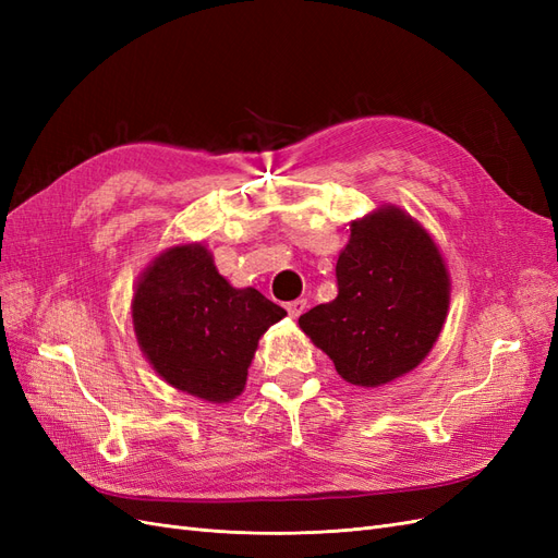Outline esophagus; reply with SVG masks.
I'll list each match as a JSON object with an SVG mask.
<instances>
[{"label": "esophagus", "instance_id": "1", "mask_svg": "<svg viewBox=\"0 0 558 558\" xmlns=\"http://www.w3.org/2000/svg\"><path fill=\"white\" fill-rule=\"evenodd\" d=\"M307 310V300H293V302H286V312H289L291 318H298L302 312Z\"/></svg>", "mask_w": 558, "mask_h": 558}]
</instances>
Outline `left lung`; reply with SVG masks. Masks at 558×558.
<instances>
[{
  "label": "left lung",
  "mask_w": 558,
  "mask_h": 558,
  "mask_svg": "<svg viewBox=\"0 0 558 558\" xmlns=\"http://www.w3.org/2000/svg\"><path fill=\"white\" fill-rule=\"evenodd\" d=\"M337 298L300 316L337 375L381 386L428 356L449 307V275L430 234L381 207L351 226L335 267Z\"/></svg>",
  "instance_id": "1"
}]
</instances>
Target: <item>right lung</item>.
I'll return each mask as SVG.
<instances>
[{
  "mask_svg": "<svg viewBox=\"0 0 558 558\" xmlns=\"http://www.w3.org/2000/svg\"><path fill=\"white\" fill-rule=\"evenodd\" d=\"M283 316L256 289H232L202 244L165 251L132 300L134 332L156 373L209 402L242 393L260 335Z\"/></svg>",
  "mask_w": 558,
  "mask_h": 558,
  "instance_id": "1",
  "label": "right lung"
}]
</instances>
